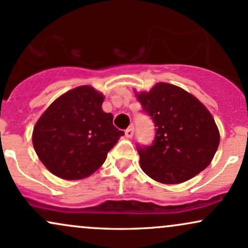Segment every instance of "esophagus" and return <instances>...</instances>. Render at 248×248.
Here are the masks:
<instances>
[{
    "instance_id": "1",
    "label": "esophagus",
    "mask_w": 248,
    "mask_h": 248,
    "mask_svg": "<svg viewBox=\"0 0 248 248\" xmlns=\"http://www.w3.org/2000/svg\"><path fill=\"white\" fill-rule=\"evenodd\" d=\"M124 134H126V138H128V139L133 138V135H134V127L133 126L128 127L127 129H126V132H124Z\"/></svg>"
}]
</instances>
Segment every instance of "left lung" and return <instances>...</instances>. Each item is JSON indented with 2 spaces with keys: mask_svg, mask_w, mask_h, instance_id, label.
<instances>
[{
  "mask_svg": "<svg viewBox=\"0 0 248 248\" xmlns=\"http://www.w3.org/2000/svg\"><path fill=\"white\" fill-rule=\"evenodd\" d=\"M156 127L152 146H138L141 169L163 184H179L211 163L220 135L207 108L183 88L158 82L136 93Z\"/></svg>",
  "mask_w": 248,
  "mask_h": 248,
  "instance_id": "left-lung-1",
  "label": "left lung"
}]
</instances>
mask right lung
Listing matches in <instances>:
<instances>
[{"mask_svg":"<svg viewBox=\"0 0 248 248\" xmlns=\"http://www.w3.org/2000/svg\"><path fill=\"white\" fill-rule=\"evenodd\" d=\"M105 96L79 86L56 99L33 127L32 143L42 163L62 179L92 175L124 133L102 110Z\"/></svg>","mask_w":248,"mask_h":248,"instance_id":"add662e5","label":"right lung"}]
</instances>
